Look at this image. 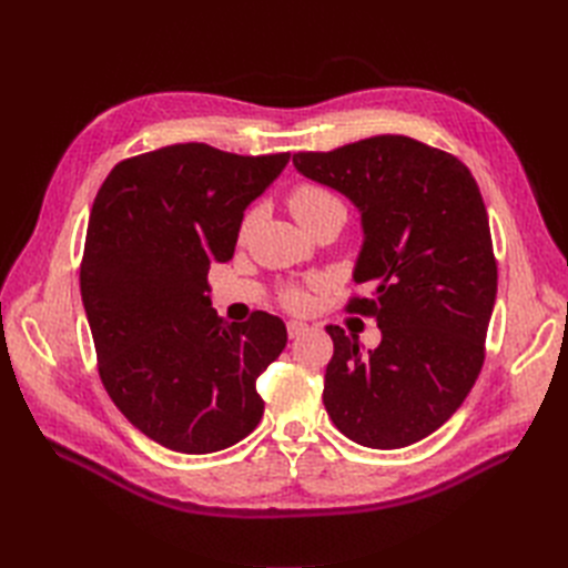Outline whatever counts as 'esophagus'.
I'll use <instances>...</instances> for the list:
<instances>
[{"label":"esophagus","mask_w":568,"mask_h":568,"mask_svg":"<svg viewBox=\"0 0 568 568\" xmlns=\"http://www.w3.org/2000/svg\"><path fill=\"white\" fill-rule=\"evenodd\" d=\"M308 329H311V327L305 325V322H296V320L286 322V332H288L291 339H298V336H301V334H305Z\"/></svg>","instance_id":"34e87169"}]
</instances>
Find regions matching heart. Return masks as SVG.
Returning a JSON list of instances; mask_svg holds the SVG:
<instances>
[{
	"label": "heart",
	"mask_w": 568,
	"mask_h": 568,
	"mask_svg": "<svg viewBox=\"0 0 568 568\" xmlns=\"http://www.w3.org/2000/svg\"><path fill=\"white\" fill-rule=\"evenodd\" d=\"M288 210L303 226V224L322 217V214L334 212V210H344V203L339 201V195L332 193L325 186H320V183H298V186L288 193ZM253 222H255V212L248 214L246 222H243V232H248ZM282 301L288 311H305L311 303L308 294H305V291L298 286L284 288Z\"/></svg>",
	"instance_id": "heart-1"
}]
</instances>
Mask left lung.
I'll use <instances>...</instances> for the list:
<instances>
[{"instance_id":"left-lung-1","label":"left lung","mask_w":568,"mask_h":568,"mask_svg":"<svg viewBox=\"0 0 568 568\" xmlns=\"http://www.w3.org/2000/svg\"><path fill=\"white\" fill-rule=\"evenodd\" d=\"M294 166L361 212L354 282L371 284L348 313L382 332L361 354L329 325L334 356L322 402L336 430L371 449L433 435L473 389L497 298L487 210L468 166L408 135H373L332 152H296Z\"/></svg>"}]
</instances>
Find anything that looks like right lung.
Masks as SVG:
<instances>
[{
	"instance_id": "obj_1",
	"label": "right lung",
	"mask_w": 568,
	"mask_h": 568,
	"mask_svg": "<svg viewBox=\"0 0 568 568\" xmlns=\"http://www.w3.org/2000/svg\"><path fill=\"white\" fill-rule=\"evenodd\" d=\"M288 152L243 158L179 143L119 162L90 210L81 296L100 379L145 437L212 454L251 435L265 404L255 379L286 346L277 315L224 322L207 296L232 260L246 210Z\"/></svg>"
}]
</instances>
